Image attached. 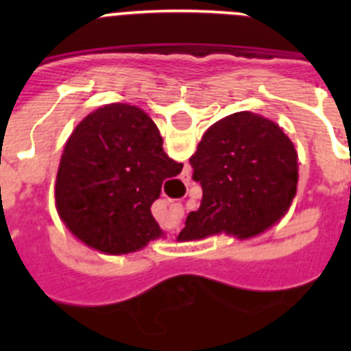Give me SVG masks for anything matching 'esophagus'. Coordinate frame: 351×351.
<instances>
[{"instance_id":"obj_1","label":"esophagus","mask_w":351,"mask_h":351,"mask_svg":"<svg viewBox=\"0 0 351 351\" xmlns=\"http://www.w3.org/2000/svg\"><path fill=\"white\" fill-rule=\"evenodd\" d=\"M181 214H182V207L179 206V204H173V206H170V219H173V223L179 221Z\"/></svg>"}]
</instances>
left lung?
Wrapping results in <instances>:
<instances>
[{
	"instance_id": "1",
	"label": "left lung",
	"mask_w": 351,
	"mask_h": 351,
	"mask_svg": "<svg viewBox=\"0 0 351 351\" xmlns=\"http://www.w3.org/2000/svg\"><path fill=\"white\" fill-rule=\"evenodd\" d=\"M202 204L188 214L179 241L213 235L251 239L281 221L297 195L299 156L274 121L235 112L216 121L190 158Z\"/></svg>"
}]
</instances>
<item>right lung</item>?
Here are the masks:
<instances>
[{
    "instance_id": "1",
    "label": "right lung",
    "mask_w": 351,
    "mask_h": 351,
    "mask_svg": "<svg viewBox=\"0 0 351 351\" xmlns=\"http://www.w3.org/2000/svg\"><path fill=\"white\" fill-rule=\"evenodd\" d=\"M182 163L163 151L141 107L108 104L73 128L56 176V209L70 234L105 255H128L163 237L151 214L161 182Z\"/></svg>"
}]
</instances>
